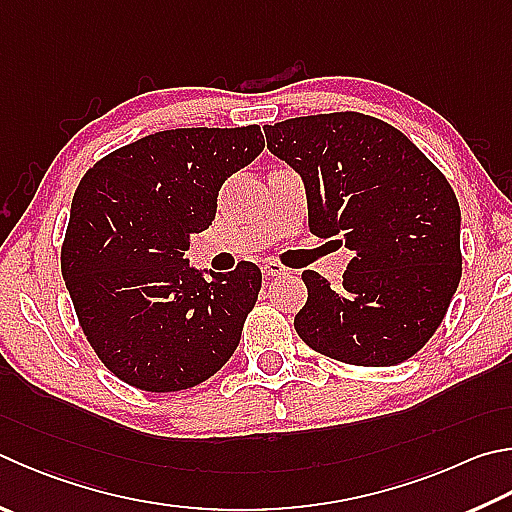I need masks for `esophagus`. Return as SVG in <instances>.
I'll return each mask as SVG.
<instances>
[{"label":"esophagus","instance_id":"1","mask_svg":"<svg viewBox=\"0 0 512 512\" xmlns=\"http://www.w3.org/2000/svg\"><path fill=\"white\" fill-rule=\"evenodd\" d=\"M262 273H264L266 277H275V275L286 273V268H284L282 264H277V262H266V264L262 266Z\"/></svg>","mask_w":512,"mask_h":512}]
</instances>
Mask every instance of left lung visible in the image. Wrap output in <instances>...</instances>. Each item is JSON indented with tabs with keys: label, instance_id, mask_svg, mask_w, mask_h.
I'll return each instance as SVG.
<instances>
[{
	"label": "left lung",
	"instance_id": "8db88e82",
	"mask_svg": "<svg viewBox=\"0 0 512 512\" xmlns=\"http://www.w3.org/2000/svg\"><path fill=\"white\" fill-rule=\"evenodd\" d=\"M268 150L302 176L309 228L353 257L340 286L304 271L295 331L313 351L398 365L439 329L461 280V210L450 183L396 127L356 111L266 125Z\"/></svg>",
	"mask_w": 512,
	"mask_h": 512
}]
</instances>
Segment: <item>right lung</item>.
I'll use <instances>...</instances> for the list:
<instances>
[{"label": "right lung", "mask_w": 512, "mask_h": 512, "mask_svg": "<svg viewBox=\"0 0 512 512\" xmlns=\"http://www.w3.org/2000/svg\"><path fill=\"white\" fill-rule=\"evenodd\" d=\"M262 150L259 125L167 129L111 152L80 181L62 277L89 345L127 385L179 392L235 353L262 271L250 262L199 271L185 253L215 219L221 185Z\"/></svg>", "instance_id": "add662e5"}]
</instances>
